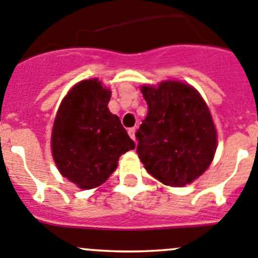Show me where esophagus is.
<instances>
[{
  "label": "esophagus",
  "instance_id": "1",
  "mask_svg": "<svg viewBox=\"0 0 258 258\" xmlns=\"http://www.w3.org/2000/svg\"><path fill=\"white\" fill-rule=\"evenodd\" d=\"M127 132H128L130 137H131L132 140H135V132H136V128H135V127H132V128L127 130Z\"/></svg>",
  "mask_w": 258,
  "mask_h": 258
}]
</instances>
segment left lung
I'll return each instance as SVG.
<instances>
[{"instance_id": "left-lung-1", "label": "left lung", "mask_w": 258, "mask_h": 258, "mask_svg": "<svg viewBox=\"0 0 258 258\" xmlns=\"http://www.w3.org/2000/svg\"><path fill=\"white\" fill-rule=\"evenodd\" d=\"M148 115L136 132L137 154L145 169L172 187L194 182L216 151V130L208 105L191 85L163 81L141 88Z\"/></svg>"}]
</instances>
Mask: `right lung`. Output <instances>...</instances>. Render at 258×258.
<instances>
[{
  "mask_svg": "<svg viewBox=\"0 0 258 258\" xmlns=\"http://www.w3.org/2000/svg\"><path fill=\"white\" fill-rule=\"evenodd\" d=\"M110 90L96 79L76 84L67 93L52 130V154L59 173L83 189L109 178L118 159L135 149L119 118L108 109Z\"/></svg>",
  "mask_w": 258,
  "mask_h": 258,
  "instance_id": "1",
  "label": "right lung"
}]
</instances>
